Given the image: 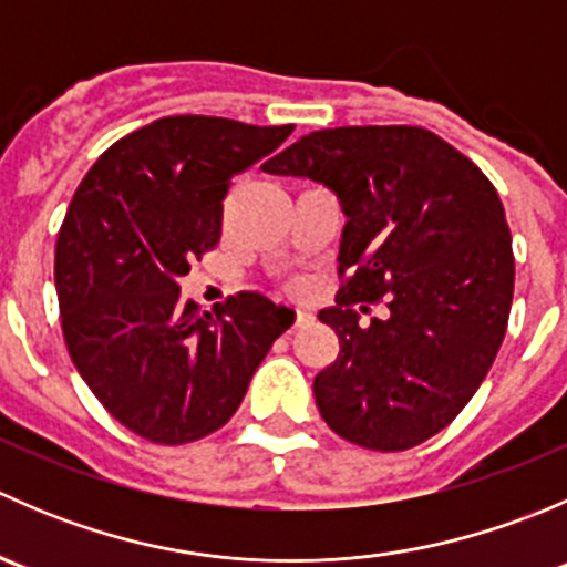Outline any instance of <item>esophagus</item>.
<instances>
[{
	"label": "esophagus",
	"instance_id": "1",
	"mask_svg": "<svg viewBox=\"0 0 567 567\" xmlns=\"http://www.w3.org/2000/svg\"><path fill=\"white\" fill-rule=\"evenodd\" d=\"M312 320V316L310 312H305V310H296V316H293V326H290V331H296V329H301V326H307Z\"/></svg>",
	"mask_w": 567,
	"mask_h": 567
}]
</instances>
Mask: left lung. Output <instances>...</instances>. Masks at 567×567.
I'll return each instance as SVG.
<instances>
[{
  "label": "left lung",
  "mask_w": 567,
  "mask_h": 567,
  "mask_svg": "<svg viewBox=\"0 0 567 567\" xmlns=\"http://www.w3.org/2000/svg\"><path fill=\"white\" fill-rule=\"evenodd\" d=\"M262 169L323 183L348 216L337 305L318 312L340 340L312 381L326 425L379 453L436 436L483 384L511 318L516 260L494 183L420 125L312 131ZM375 300L391 316L359 327Z\"/></svg>",
  "instance_id": "left-lung-1"
}]
</instances>
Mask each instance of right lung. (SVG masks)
Here are the masks:
<instances>
[{"instance_id":"add662e5","label":"right lung","mask_w":567,"mask_h":567,"mask_svg":"<svg viewBox=\"0 0 567 567\" xmlns=\"http://www.w3.org/2000/svg\"><path fill=\"white\" fill-rule=\"evenodd\" d=\"M293 125L175 114L131 131L79 183L54 249L62 334L84 384L136 436L188 444L227 425L293 310L236 293L214 312L177 279L219 244L233 177Z\"/></svg>"}]
</instances>
